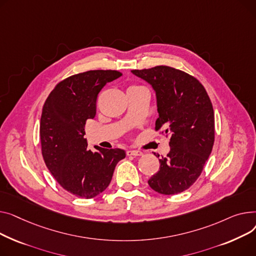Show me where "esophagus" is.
Masks as SVG:
<instances>
[{"label": "esophagus", "mask_w": 256, "mask_h": 256, "mask_svg": "<svg viewBox=\"0 0 256 256\" xmlns=\"http://www.w3.org/2000/svg\"><path fill=\"white\" fill-rule=\"evenodd\" d=\"M142 153L140 151H134V150H129L127 151V156H134V157H138V156H142Z\"/></svg>", "instance_id": "1"}]
</instances>
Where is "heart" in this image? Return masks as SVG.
Listing matches in <instances>:
<instances>
[{"mask_svg": "<svg viewBox=\"0 0 256 256\" xmlns=\"http://www.w3.org/2000/svg\"><path fill=\"white\" fill-rule=\"evenodd\" d=\"M140 88V86H130L129 88Z\"/></svg>", "mask_w": 256, "mask_h": 256, "instance_id": "1", "label": "heart"}]
</instances>
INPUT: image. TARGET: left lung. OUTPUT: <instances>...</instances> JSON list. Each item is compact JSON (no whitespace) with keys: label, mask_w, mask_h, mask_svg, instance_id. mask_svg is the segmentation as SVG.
Instances as JSON below:
<instances>
[{"label":"left lung","mask_w":256,"mask_h":256,"mask_svg":"<svg viewBox=\"0 0 256 256\" xmlns=\"http://www.w3.org/2000/svg\"><path fill=\"white\" fill-rule=\"evenodd\" d=\"M131 72L152 86L159 114L156 130L164 127L170 136V151L159 159L160 168L148 183L161 194L183 192L200 176L212 152L215 122L211 100L204 86L181 70L157 66Z\"/></svg>","instance_id":"1"}]
</instances>
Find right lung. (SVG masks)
<instances>
[{"label":"right lung","instance_id":"right-lung-1","mask_svg":"<svg viewBox=\"0 0 256 256\" xmlns=\"http://www.w3.org/2000/svg\"><path fill=\"white\" fill-rule=\"evenodd\" d=\"M114 70H91L58 82L44 103L40 121L42 156L48 168L66 191L93 198L106 189L124 150L88 148L84 125L96 114L103 86L121 76Z\"/></svg>","mask_w":256,"mask_h":256}]
</instances>
